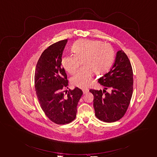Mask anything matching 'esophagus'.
Returning <instances> with one entry per match:
<instances>
[{
	"mask_svg": "<svg viewBox=\"0 0 157 157\" xmlns=\"http://www.w3.org/2000/svg\"><path fill=\"white\" fill-rule=\"evenodd\" d=\"M82 92H83V94H87V93L88 92V89H87V88H82Z\"/></svg>",
	"mask_w": 157,
	"mask_h": 157,
	"instance_id": "1",
	"label": "esophagus"
}]
</instances>
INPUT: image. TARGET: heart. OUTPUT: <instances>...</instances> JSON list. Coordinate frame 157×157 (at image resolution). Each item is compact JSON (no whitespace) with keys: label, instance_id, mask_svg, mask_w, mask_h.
I'll list each match as a JSON object with an SVG mask.
<instances>
[{"label":"heart","instance_id":"1","mask_svg":"<svg viewBox=\"0 0 157 157\" xmlns=\"http://www.w3.org/2000/svg\"><path fill=\"white\" fill-rule=\"evenodd\" d=\"M73 53L63 56L61 64L70 74H73L82 63L83 66L71 78L75 86L87 87L92 83L94 72L104 74L111 67L114 53L112 46L100 41L81 39L71 46Z\"/></svg>","mask_w":157,"mask_h":157}]
</instances>
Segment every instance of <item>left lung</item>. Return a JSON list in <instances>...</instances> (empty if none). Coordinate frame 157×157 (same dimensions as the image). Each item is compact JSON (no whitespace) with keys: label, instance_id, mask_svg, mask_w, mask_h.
I'll return each instance as SVG.
<instances>
[{"label":"left lung","instance_id":"8db88e82","mask_svg":"<svg viewBox=\"0 0 157 157\" xmlns=\"http://www.w3.org/2000/svg\"><path fill=\"white\" fill-rule=\"evenodd\" d=\"M104 86L102 91L90 90L93 94L95 116L107 123L120 120L125 114L133 92V71L130 61L123 51L117 52L112 68L98 79ZM112 89L111 94L105 90Z\"/></svg>","mask_w":157,"mask_h":157}]
</instances>
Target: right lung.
Wrapping results in <instances>:
<instances>
[{
	"mask_svg": "<svg viewBox=\"0 0 157 157\" xmlns=\"http://www.w3.org/2000/svg\"><path fill=\"white\" fill-rule=\"evenodd\" d=\"M67 42V39L58 41L45 49L35 71V90L39 104L49 119L57 124L75 120L77 105L82 95L78 87L64 93L68 80L61 66V58Z\"/></svg>",
	"mask_w": 157,
	"mask_h": 157,
	"instance_id": "obj_1",
	"label": "right lung"
}]
</instances>
